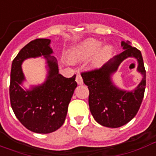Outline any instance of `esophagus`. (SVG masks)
<instances>
[{"instance_id": "esophagus-1", "label": "esophagus", "mask_w": 156, "mask_h": 156, "mask_svg": "<svg viewBox=\"0 0 156 156\" xmlns=\"http://www.w3.org/2000/svg\"><path fill=\"white\" fill-rule=\"evenodd\" d=\"M76 82L78 85H81V84L83 83V78H82L81 75L78 74L76 76Z\"/></svg>"}]
</instances>
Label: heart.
<instances>
[{"mask_svg":"<svg viewBox=\"0 0 156 156\" xmlns=\"http://www.w3.org/2000/svg\"><path fill=\"white\" fill-rule=\"evenodd\" d=\"M101 41L94 39H87L71 49L69 53V58L73 63H78L89 58L97 52L91 62V64L94 68H98L101 66L113 53V47L112 45H105L101 48Z\"/></svg>","mask_w":156,"mask_h":156,"instance_id":"heart-1","label":"heart"}]
</instances>
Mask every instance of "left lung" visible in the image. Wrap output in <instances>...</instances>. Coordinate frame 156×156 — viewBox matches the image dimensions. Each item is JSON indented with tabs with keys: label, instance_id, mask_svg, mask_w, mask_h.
Wrapping results in <instances>:
<instances>
[{
	"label": "left lung",
	"instance_id": "left-lung-1",
	"mask_svg": "<svg viewBox=\"0 0 156 156\" xmlns=\"http://www.w3.org/2000/svg\"><path fill=\"white\" fill-rule=\"evenodd\" d=\"M124 51L116 55L101 69L82 73L83 83L89 90L88 104L93 118L106 127L116 128L126 125L136 116L146 89V69L140 50L130 41H122ZM128 57L137 60V71L143 75L138 86L131 91L121 90L112 81L119 64Z\"/></svg>",
	"mask_w": 156,
	"mask_h": 156
}]
</instances>
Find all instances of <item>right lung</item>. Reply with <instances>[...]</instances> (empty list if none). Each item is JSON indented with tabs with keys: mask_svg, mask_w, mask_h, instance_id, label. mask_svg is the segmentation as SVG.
<instances>
[{
	"mask_svg": "<svg viewBox=\"0 0 156 156\" xmlns=\"http://www.w3.org/2000/svg\"><path fill=\"white\" fill-rule=\"evenodd\" d=\"M50 43L49 39L32 40L20 49L11 64L10 105L20 123L35 133H51L63 125L77 87L76 75L67 78L58 73L57 59L51 55L54 52ZM38 57L46 59V81L31 86L30 90H24L22 85L25 78L21 65L25 59Z\"/></svg>",
	"mask_w": 156,
	"mask_h": 156,
	"instance_id": "add662e5",
	"label": "right lung"
}]
</instances>
